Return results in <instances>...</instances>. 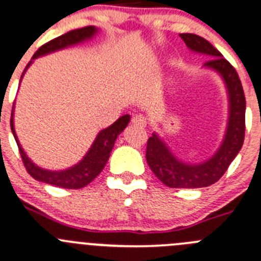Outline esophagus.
Returning a JSON list of instances; mask_svg holds the SVG:
<instances>
[{
    "label": "esophagus",
    "instance_id": "obj_1",
    "mask_svg": "<svg viewBox=\"0 0 261 261\" xmlns=\"http://www.w3.org/2000/svg\"><path fill=\"white\" fill-rule=\"evenodd\" d=\"M132 124L136 126H141V128H145L147 125V121H146L145 116L142 115H135L132 118Z\"/></svg>",
    "mask_w": 261,
    "mask_h": 261
}]
</instances>
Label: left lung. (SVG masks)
<instances>
[{
  "label": "left lung",
  "mask_w": 261,
  "mask_h": 261,
  "mask_svg": "<svg viewBox=\"0 0 261 261\" xmlns=\"http://www.w3.org/2000/svg\"><path fill=\"white\" fill-rule=\"evenodd\" d=\"M187 47L192 51L213 56L205 66L218 71L224 79L229 96V119L227 132L219 150L212 159L202 164L182 163L178 160L165 143L153 133L148 138L146 160L153 174L170 188H201L218 182L233 159L240 152L245 140V111L246 100L237 71L223 58V55L210 42L192 33L179 34Z\"/></svg>",
  "instance_id": "1"
}]
</instances>
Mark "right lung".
<instances>
[{
    "label": "right lung",
    "instance_id": "1",
    "mask_svg": "<svg viewBox=\"0 0 261 261\" xmlns=\"http://www.w3.org/2000/svg\"><path fill=\"white\" fill-rule=\"evenodd\" d=\"M97 29L95 27H84V28L74 29V31L68 32V33L63 34V36L58 37V38L52 39V41L47 42L43 46L39 47L37 49L36 54L33 55V59L39 58L42 55L49 54V52L58 51V49L65 48V47L71 46V44H76L79 42H83L86 39H89L96 34ZM31 63L28 64V66ZM27 66V68H28ZM129 115H123L119 118L114 124H111L109 128L102 129L98 136L96 137L95 142L89 148L87 155L84 156L83 160L74 165L73 168L66 170H61V172H51V170H44L34 165L25 152L21 148L20 143L17 141L16 135L14 130V124H12V115H11V130L14 135L15 141L19 147V152H20L21 160H23L24 166H25L27 172L37 180L41 182L48 183V185L56 186V187L61 188H69V190H78V188L84 187L92 180L95 179L101 172H102L103 166L108 163L109 158H110V152L114 147L115 140L118 136L120 135L129 123Z\"/></svg>",
    "mask_w": 261,
    "mask_h": 261
}]
</instances>
